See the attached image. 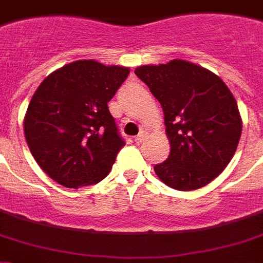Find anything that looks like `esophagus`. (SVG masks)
Segmentation results:
<instances>
[{"instance_id": "34e87169", "label": "esophagus", "mask_w": 263, "mask_h": 263, "mask_svg": "<svg viewBox=\"0 0 263 263\" xmlns=\"http://www.w3.org/2000/svg\"><path fill=\"white\" fill-rule=\"evenodd\" d=\"M145 138H146V133H145V132H141V133L134 138V141H136L137 144H142L145 141Z\"/></svg>"}]
</instances>
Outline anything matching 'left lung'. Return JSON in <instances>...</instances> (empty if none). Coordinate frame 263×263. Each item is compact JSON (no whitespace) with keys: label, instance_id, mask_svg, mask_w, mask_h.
Listing matches in <instances>:
<instances>
[{"label":"left lung","instance_id":"left-lung-1","mask_svg":"<svg viewBox=\"0 0 263 263\" xmlns=\"http://www.w3.org/2000/svg\"><path fill=\"white\" fill-rule=\"evenodd\" d=\"M134 72L164 110L171 153L155 165L156 175L177 191L211 183L231 161L242 133L231 91L218 75L180 59Z\"/></svg>","mask_w":263,"mask_h":263}]
</instances>
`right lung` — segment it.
I'll list each match as a JSON object with an SVG mask.
<instances>
[{"label": "right lung", "instance_id": "obj_1", "mask_svg": "<svg viewBox=\"0 0 263 263\" xmlns=\"http://www.w3.org/2000/svg\"><path fill=\"white\" fill-rule=\"evenodd\" d=\"M127 67L78 60L45 78L28 106L24 133L29 151L52 180L67 188L103 180L125 146L107 103Z\"/></svg>", "mask_w": 263, "mask_h": 263}]
</instances>
